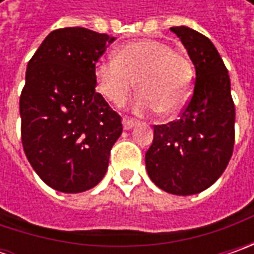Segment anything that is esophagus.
Listing matches in <instances>:
<instances>
[{
	"instance_id": "obj_1",
	"label": "esophagus",
	"mask_w": 254,
	"mask_h": 254,
	"mask_svg": "<svg viewBox=\"0 0 254 254\" xmlns=\"http://www.w3.org/2000/svg\"><path fill=\"white\" fill-rule=\"evenodd\" d=\"M134 126H135V122H134V120H130V119H127V117L123 119V127H124V130H131Z\"/></svg>"
}]
</instances>
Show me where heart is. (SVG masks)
<instances>
[{
  "instance_id": "b5f03b06",
  "label": "heart",
  "mask_w": 254,
  "mask_h": 254,
  "mask_svg": "<svg viewBox=\"0 0 254 254\" xmlns=\"http://www.w3.org/2000/svg\"><path fill=\"white\" fill-rule=\"evenodd\" d=\"M97 92L114 106H123L135 89L137 114L160 112L178 116L190 102L193 69L185 55L158 39H138L116 49L114 61H102L94 69Z\"/></svg>"
}]
</instances>
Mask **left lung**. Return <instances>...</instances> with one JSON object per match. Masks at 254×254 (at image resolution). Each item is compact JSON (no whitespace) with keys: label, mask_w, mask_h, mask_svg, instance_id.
<instances>
[{"label":"left lung","mask_w":254,"mask_h":254,"mask_svg":"<svg viewBox=\"0 0 254 254\" xmlns=\"http://www.w3.org/2000/svg\"><path fill=\"white\" fill-rule=\"evenodd\" d=\"M171 32L195 66V86L177 122L154 126L145 167L158 188L187 196L209 188L226 170L235 144V104L229 73L215 45L188 26H174Z\"/></svg>","instance_id":"left-lung-1"}]
</instances>
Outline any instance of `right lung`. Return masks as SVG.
<instances>
[{
  "label": "right lung",
  "instance_id": "obj_1",
  "mask_svg": "<svg viewBox=\"0 0 254 254\" xmlns=\"http://www.w3.org/2000/svg\"><path fill=\"white\" fill-rule=\"evenodd\" d=\"M114 39L80 26L56 29L26 66L19 99L25 155L59 192L96 187L122 135V117L94 90L96 64Z\"/></svg>",
  "mask_w": 254,
  "mask_h": 254
}]
</instances>
